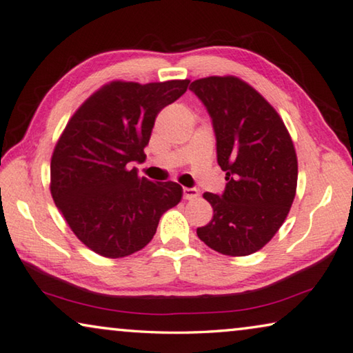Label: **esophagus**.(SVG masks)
I'll return each mask as SVG.
<instances>
[{
	"mask_svg": "<svg viewBox=\"0 0 353 353\" xmlns=\"http://www.w3.org/2000/svg\"><path fill=\"white\" fill-rule=\"evenodd\" d=\"M199 194H200L199 189H195V188H184V189H183V197L186 199V200L197 199Z\"/></svg>",
	"mask_w": 353,
	"mask_h": 353,
	"instance_id": "esophagus-1",
	"label": "esophagus"
}]
</instances>
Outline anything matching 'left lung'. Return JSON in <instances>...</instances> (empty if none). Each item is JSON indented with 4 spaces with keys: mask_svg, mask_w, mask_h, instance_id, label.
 <instances>
[{
    "mask_svg": "<svg viewBox=\"0 0 353 353\" xmlns=\"http://www.w3.org/2000/svg\"><path fill=\"white\" fill-rule=\"evenodd\" d=\"M213 120L222 195L205 192L213 219L197 235L224 256L257 252L276 235L296 194L298 161L283 118L256 88L235 75H211L189 86Z\"/></svg>",
    "mask_w": 353,
    "mask_h": 353,
    "instance_id": "obj_1",
    "label": "left lung"
}]
</instances>
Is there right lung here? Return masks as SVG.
Masks as SVG:
<instances>
[{"mask_svg":"<svg viewBox=\"0 0 353 353\" xmlns=\"http://www.w3.org/2000/svg\"><path fill=\"white\" fill-rule=\"evenodd\" d=\"M189 80H113L80 105L50 161V192L74 235L91 251L121 259L153 240L161 216L180 203L178 183H153L129 162H143L154 120L186 93Z\"/></svg>","mask_w":353,"mask_h":353,"instance_id":"1","label":"right lung"}]
</instances>
